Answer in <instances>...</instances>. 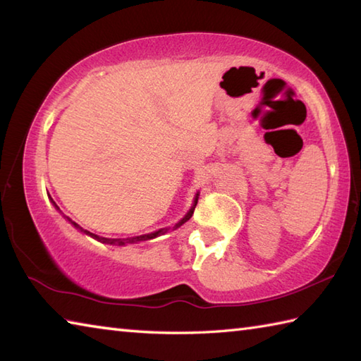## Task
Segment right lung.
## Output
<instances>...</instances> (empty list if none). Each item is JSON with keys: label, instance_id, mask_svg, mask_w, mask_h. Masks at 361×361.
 <instances>
[{"label": "right lung", "instance_id": "add662e5", "mask_svg": "<svg viewBox=\"0 0 361 361\" xmlns=\"http://www.w3.org/2000/svg\"><path fill=\"white\" fill-rule=\"evenodd\" d=\"M51 202H52V204H54V206H56V209H57V211H60V209H59V206L56 204V202L52 200V198H51ZM197 202H198V192H197V195H195V198H194V203H192V206H190V209L188 211L186 216L183 217V219L178 221V224H176V225L173 226V229L180 228L183 224H186V221H188L190 217H192V214H194V211H195V206H197ZM66 220H68V221H71V225H73L74 228L80 229L82 233H85V234L91 235V237H93V239H96V240H99V242H102V243L118 245V247H122V245H127V243H137V242H144V240L155 239V237H158V235H161V234H166V233L169 231V228H163V229H158V231H155V233H150V234H142V235H135V237H127V239H106V237H101V235H97V234H93V233L87 231V229L80 228V226H79L78 224H75V221H73L71 219H68V217H66Z\"/></svg>", "mask_w": 361, "mask_h": 361}]
</instances>
